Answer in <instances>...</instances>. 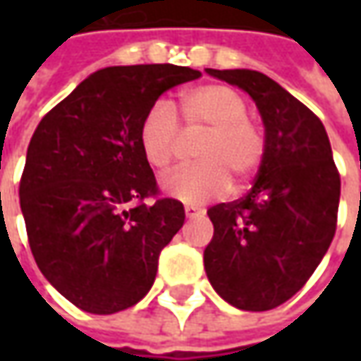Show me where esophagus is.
I'll list each match as a JSON object with an SVG mask.
<instances>
[{"instance_id":"34e87169","label":"esophagus","mask_w":361,"mask_h":361,"mask_svg":"<svg viewBox=\"0 0 361 361\" xmlns=\"http://www.w3.org/2000/svg\"><path fill=\"white\" fill-rule=\"evenodd\" d=\"M185 215H187L188 219H192V216L202 215V211H201V209H199V207H192V204H187V207H185Z\"/></svg>"}]
</instances>
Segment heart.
I'll return each instance as SVG.
<instances>
[{
  "instance_id": "heart-1",
  "label": "heart",
  "mask_w": 361,
  "mask_h": 361,
  "mask_svg": "<svg viewBox=\"0 0 361 361\" xmlns=\"http://www.w3.org/2000/svg\"><path fill=\"white\" fill-rule=\"evenodd\" d=\"M249 104L241 92L227 84H201L180 94V118L166 100L146 110L138 128L146 162L166 173L185 148V136L201 140L195 146L192 166L164 178L169 195L185 202H204L243 187L261 169L267 152V136L261 124L247 116Z\"/></svg>"
}]
</instances>
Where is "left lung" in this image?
Instances as JSON below:
<instances>
[{
    "label": "left lung",
    "mask_w": 361,
    "mask_h": 361,
    "mask_svg": "<svg viewBox=\"0 0 361 361\" xmlns=\"http://www.w3.org/2000/svg\"><path fill=\"white\" fill-rule=\"evenodd\" d=\"M207 72L255 100L267 152L245 197L207 211L215 235L204 249V269L227 303L267 312L307 283L329 249L340 173L322 120L277 82L255 70Z\"/></svg>",
    "instance_id": "8db88e82"
}]
</instances>
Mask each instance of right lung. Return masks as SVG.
Returning <instances> with one entry per match:
<instances>
[{"label":"right lung","instance_id":"1","mask_svg":"<svg viewBox=\"0 0 361 361\" xmlns=\"http://www.w3.org/2000/svg\"><path fill=\"white\" fill-rule=\"evenodd\" d=\"M201 72L173 63L94 72L37 124L20 180L27 241L44 277L82 312L136 305L185 223L140 150L146 110Z\"/></svg>","mask_w":361,"mask_h":361}]
</instances>
